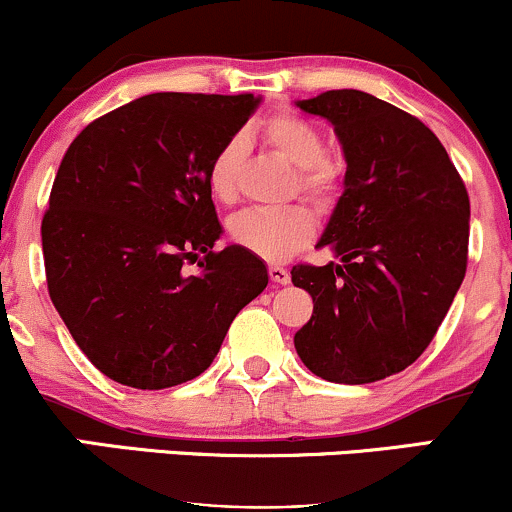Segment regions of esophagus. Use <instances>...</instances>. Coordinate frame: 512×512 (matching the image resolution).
Segmentation results:
<instances>
[{
	"label": "esophagus",
	"mask_w": 512,
	"mask_h": 512,
	"mask_svg": "<svg viewBox=\"0 0 512 512\" xmlns=\"http://www.w3.org/2000/svg\"><path fill=\"white\" fill-rule=\"evenodd\" d=\"M269 279H272L274 284L286 286L291 281V274H289V269L281 267V264H269Z\"/></svg>",
	"instance_id": "1"
}]
</instances>
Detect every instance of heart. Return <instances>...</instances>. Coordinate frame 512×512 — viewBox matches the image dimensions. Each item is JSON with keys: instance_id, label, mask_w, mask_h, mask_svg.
Returning a JSON list of instances; mask_svg holds the SVG:
<instances>
[{"instance_id": "b5f03b06", "label": "heart", "mask_w": 512, "mask_h": 512, "mask_svg": "<svg viewBox=\"0 0 512 512\" xmlns=\"http://www.w3.org/2000/svg\"><path fill=\"white\" fill-rule=\"evenodd\" d=\"M262 142L296 166L298 192L317 207H327L342 190V163L325 154V137L305 117L281 110L269 115L260 129ZM243 139L233 137L219 146L207 168V185L221 204L236 202L238 178L243 166ZM231 240L240 248L255 252L264 260H286L313 238V216L308 209L291 207H252L228 221Z\"/></svg>"}]
</instances>
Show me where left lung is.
Here are the masks:
<instances>
[{
  "label": "left lung",
  "instance_id": "left-lung-1",
  "mask_svg": "<svg viewBox=\"0 0 512 512\" xmlns=\"http://www.w3.org/2000/svg\"><path fill=\"white\" fill-rule=\"evenodd\" d=\"M330 120L344 149V192L317 248L339 264H296L313 296L293 337L322 380L366 385L416 361L467 272L469 195L448 151L419 117L342 88L298 101Z\"/></svg>",
  "mask_w": 512,
  "mask_h": 512
}]
</instances>
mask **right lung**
<instances>
[{
	"mask_svg": "<svg viewBox=\"0 0 512 512\" xmlns=\"http://www.w3.org/2000/svg\"><path fill=\"white\" fill-rule=\"evenodd\" d=\"M257 103L149 93L69 144L40 226L45 276L74 342L115 383L163 390L197 378L267 289L250 250L214 252L221 223L207 185L211 156Z\"/></svg>",
	"mask_w": 512,
	"mask_h": 512,
	"instance_id": "add662e5",
	"label": "right lung"
}]
</instances>
